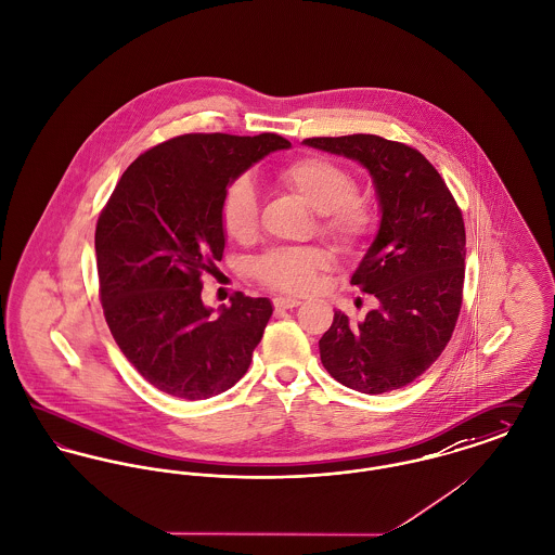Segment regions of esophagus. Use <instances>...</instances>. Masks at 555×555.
Listing matches in <instances>:
<instances>
[{"label":"esophagus","instance_id":"esophagus-1","mask_svg":"<svg viewBox=\"0 0 555 555\" xmlns=\"http://www.w3.org/2000/svg\"><path fill=\"white\" fill-rule=\"evenodd\" d=\"M273 305H275V309H295L300 305V300L295 296H278V298H273Z\"/></svg>","mask_w":555,"mask_h":555}]
</instances>
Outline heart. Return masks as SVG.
Segmentation results:
<instances>
[{
  "instance_id": "heart-1",
  "label": "heart",
  "mask_w": 555,
  "mask_h": 555,
  "mask_svg": "<svg viewBox=\"0 0 555 555\" xmlns=\"http://www.w3.org/2000/svg\"><path fill=\"white\" fill-rule=\"evenodd\" d=\"M278 183L318 212L320 233L343 250L356 248L372 227L364 199L351 195L356 183L347 170L324 157H298L278 170ZM224 233L237 242L255 237L259 227V193L248 177L235 179L222 195ZM326 264L320 248H275L255 260V273L278 291L305 293Z\"/></svg>"
}]
</instances>
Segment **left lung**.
<instances>
[{"instance_id":"left-lung-1","label":"left lung","mask_w":555,"mask_h":555,"mask_svg":"<svg viewBox=\"0 0 555 555\" xmlns=\"http://www.w3.org/2000/svg\"><path fill=\"white\" fill-rule=\"evenodd\" d=\"M307 147L369 170L380 221L351 284L378 305L358 324L334 311L320 338L324 369L362 393L406 387L448 345L463 298L465 224L438 170L416 151L374 134L322 137Z\"/></svg>"}]
</instances>
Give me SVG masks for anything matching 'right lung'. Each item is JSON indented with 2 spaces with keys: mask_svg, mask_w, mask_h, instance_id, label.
Masks as SVG:
<instances>
[{
  "mask_svg": "<svg viewBox=\"0 0 555 555\" xmlns=\"http://www.w3.org/2000/svg\"><path fill=\"white\" fill-rule=\"evenodd\" d=\"M291 149L278 134H183L137 157L96 222L101 300L128 362L159 391L208 400L250 366L273 313L269 298L237 293L215 313L202 273L222 259V195L264 155Z\"/></svg>",
  "mask_w": 555,
  "mask_h": 555,
  "instance_id": "obj_1",
  "label": "right lung"
}]
</instances>
